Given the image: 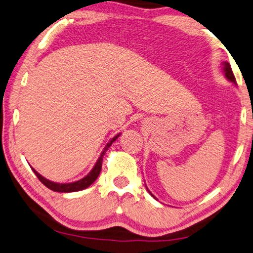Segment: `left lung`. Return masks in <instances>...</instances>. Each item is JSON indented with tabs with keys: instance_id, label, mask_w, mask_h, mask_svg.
Returning a JSON list of instances; mask_svg holds the SVG:
<instances>
[{
	"instance_id": "left-lung-1",
	"label": "left lung",
	"mask_w": 253,
	"mask_h": 253,
	"mask_svg": "<svg viewBox=\"0 0 253 253\" xmlns=\"http://www.w3.org/2000/svg\"><path fill=\"white\" fill-rule=\"evenodd\" d=\"M221 70H223L224 76L226 77L228 80L232 81V83L235 84V77H234V75H233V71H232V68H231L230 63H227V62H223V63H221ZM151 196H153V194H151Z\"/></svg>"
}]
</instances>
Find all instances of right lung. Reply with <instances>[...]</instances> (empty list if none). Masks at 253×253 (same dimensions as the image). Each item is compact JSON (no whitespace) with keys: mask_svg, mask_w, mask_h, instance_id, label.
Masks as SVG:
<instances>
[{"mask_svg":"<svg viewBox=\"0 0 253 253\" xmlns=\"http://www.w3.org/2000/svg\"><path fill=\"white\" fill-rule=\"evenodd\" d=\"M118 137H120V134L115 135V137L111 140L110 142L107 143L106 147H105L102 155H100V157L98 158V161H97L96 165L94 166V169L90 170V173L88 174L87 176H84V178H81L79 181H76V182H72V183H55V182H52L47 180V178H45L44 176H42L40 173L37 172V170H35L34 169H32L34 170V173L36 174V176L38 177V180H40L42 184L45 186H47L48 189L53 190V191H56V192H76V191H80V190H84L88 188L89 185H91L94 183L95 180L97 177H98L100 170H102V163H103V157L105 153H106V150L108 149V147H110L112 143H113Z\"/></svg>","mask_w":253,"mask_h":253,"instance_id":"add662e5","label":"right lung"}]
</instances>
